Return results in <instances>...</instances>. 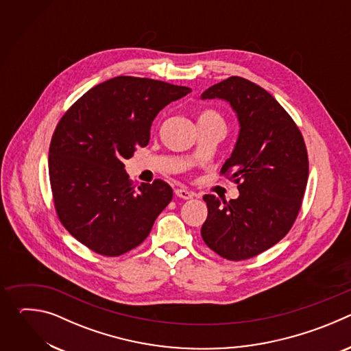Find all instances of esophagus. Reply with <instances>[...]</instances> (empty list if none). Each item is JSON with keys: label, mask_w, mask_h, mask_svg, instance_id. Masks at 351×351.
Segmentation results:
<instances>
[{"label": "esophagus", "mask_w": 351, "mask_h": 351, "mask_svg": "<svg viewBox=\"0 0 351 351\" xmlns=\"http://www.w3.org/2000/svg\"><path fill=\"white\" fill-rule=\"evenodd\" d=\"M175 194H176L178 197L183 198V199H190V198L194 197V194H193L191 191L186 190V189H176V190H175Z\"/></svg>", "instance_id": "esophagus-1"}]
</instances>
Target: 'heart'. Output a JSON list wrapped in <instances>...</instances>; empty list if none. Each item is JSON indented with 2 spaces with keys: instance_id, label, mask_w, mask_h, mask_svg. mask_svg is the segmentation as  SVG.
<instances>
[{
  "instance_id": "b5f03b06",
  "label": "heart",
  "mask_w": 351,
  "mask_h": 351,
  "mask_svg": "<svg viewBox=\"0 0 351 351\" xmlns=\"http://www.w3.org/2000/svg\"><path fill=\"white\" fill-rule=\"evenodd\" d=\"M211 121H222V118L219 117V114L214 110H203L202 112L198 114V123H203V122H211Z\"/></svg>"
}]
</instances>
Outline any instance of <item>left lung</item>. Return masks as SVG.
<instances>
[{
  "label": "left lung",
  "mask_w": 351,
  "mask_h": 351,
  "mask_svg": "<svg viewBox=\"0 0 351 351\" xmlns=\"http://www.w3.org/2000/svg\"><path fill=\"white\" fill-rule=\"evenodd\" d=\"M202 98L225 99L240 123L233 153L221 169L240 195L230 202L203 197L208 215L202 237L222 258H253L287 234L302 208L308 179L306 143L276 99L247 79L230 76Z\"/></svg>",
  "instance_id": "1"
}]
</instances>
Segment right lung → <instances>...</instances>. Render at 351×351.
<instances>
[{
	"label": "right lung",
	"mask_w": 351,
	"mask_h": 351,
	"mask_svg": "<svg viewBox=\"0 0 351 351\" xmlns=\"http://www.w3.org/2000/svg\"><path fill=\"white\" fill-rule=\"evenodd\" d=\"M190 91L117 76L84 93L58 122L48 156L54 207L64 228L91 252L106 257L130 252L171 203L167 182L136 187L123 162L148 144L157 114Z\"/></svg>",
	"instance_id": "1"
}]
</instances>
